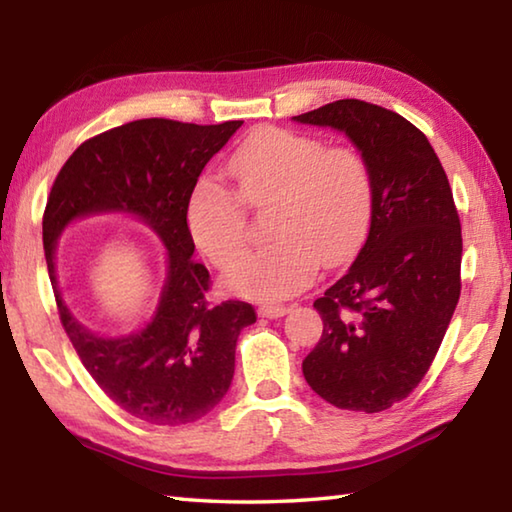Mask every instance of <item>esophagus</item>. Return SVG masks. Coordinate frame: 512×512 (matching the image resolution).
<instances>
[{
    "mask_svg": "<svg viewBox=\"0 0 512 512\" xmlns=\"http://www.w3.org/2000/svg\"><path fill=\"white\" fill-rule=\"evenodd\" d=\"M287 311H289V307H284V305H262L257 309V314L262 318H280L287 314Z\"/></svg>",
    "mask_w": 512,
    "mask_h": 512,
    "instance_id": "esophagus-1",
    "label": "esophagus"
}]
</instances>
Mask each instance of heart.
Listing matches in <instances>:
<instances>
[{"mask_svg":"<svg viewBox=\"0 0 512 512\" xmlns=\"http://www.w3.org/2000/svg\"><path fill=\"white\" fill-rule=\"evenodd\" d=\"M228 173L240 198L219 180H198L187 198L185 223L194 246L216 268L235 266L225 282L239 296H293L314 282L320 264H341L366 235L372 178L363 155L350 146L262 128L232 153ZM241 202L254 209L274 203L267 215L272 241L244 260L247 217Z\"/></svg>","mask_w":512,"mask_h":512,"instance_id":"1","label":"heart"}]
</instances>
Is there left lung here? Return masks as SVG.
<instances>
[{
	"label": "left lung",
	"instance_id": "obj_1",
	"mask_svg": "<svg viewBox=\"0 0 512 512\" xmlns=\"http://www.w3.org/2000/svg\"><path fill=\"white\" fill-rule=\"evenodd\" d=\"M293 119L348 135L372 178L366 244L314 302L323 336L302 372L325 402L379 413L427 375L461 296L452 187L424 133L393 110L341 99Z\"/></svg>",
	"mask_w": 512,
	"mask_h": 512
}]
</instances>
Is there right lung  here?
<instances>
[{
  "label": "right lung",
  "mask_w": 512,
  "mask_h": 512,
  "mask_svg": "<svg viewBox=\"0 0 512 512\" xmlns=\"http://www.w3.org/2000/svg\"><path fill=\"white\" fill-rule=\"evenodd\" d=\"M244 121L214 126L173 119H137L90 137L58 171L51 187L42 244L60 323L85 370L112 402L133 418L180 427L210 413L235 375L241 329L253 325V305L210 302V273L198 264L185 207L196 180ZM131 211L154 228L168 254L161 305L142 333L106 340L66 309L55 280V241L74 218Z\"/></svg>",
  "instance_id": "obj_1"
}]
</instances>
